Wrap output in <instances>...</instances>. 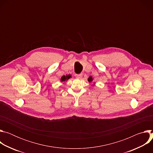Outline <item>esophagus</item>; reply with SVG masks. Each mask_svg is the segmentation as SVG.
<instances>
[{
  "label": "esophagus",
  "instance_id": "34e87169",
  "mask_svg": "<svg viewBox=\"0 0 153 153\" xmlns=\"http://www.w3.org/2000/svg\"><path fill=\"white\" fill-rule=\"evenodd\" d=\"M75 77L77 79H81L82 77V74H75Z\"/></svg>",
  "mask_w": 153,
  "mask_h": 153
}]
</instances>
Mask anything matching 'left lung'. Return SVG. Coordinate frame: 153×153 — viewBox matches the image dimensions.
Returning a JSON list of instances; mask_svg holds the SVG:
<instances>
[{
    "label": "left lung",
    "mask_w": 153,
    "mask_h": 153,
    "mask_svg": "<svg viewBox=\"0 0 153 153\" xmlns=\"http://www.w3.org/2000/svg\"><path fill=\"white\" fill-rule=\"evenodd\" d=\"M93 78H92V77H91V76H90V77L88 79V82H92V81H93Z\"/></svg>",
    "instance_id": "left-lung-1"
}]
</instances>
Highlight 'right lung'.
<instances>
[{
	"instance_id": "obj_1",
	"label": "right lung",
	"mask_w": 153,
	"mask_h": 153,
	"mask_svg": "<svg viewBox=\"0 0 153 153\" xmlns=\"http://www.w3.org/2000/svg\"><path fill=\"white\" fill-rule=\"evenodd\" d=\"M71 77V75H68V76H62V77H61V80H60V81L61 82H65V80H67L68 79H69Z\"/></svg>"
}]
</instances>
